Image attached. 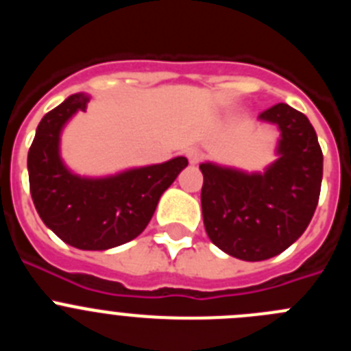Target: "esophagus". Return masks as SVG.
<instances>
[{
	"label": "esophagus",
	"instance_id": "34e87169",
	"mask_svg": "<svg viewBox=\"0 0 351 351\" xmlns=\"http://www.w3.org/2000/svg\"><path fill=\"white\" fill-rule=\"evenodd\" d=\"M186 156H188V161H190L191 165H197V163H200V160H202V151L197 147H191L186 151Z\"/></svg>",
	"mask_w": 351,
	"mask_h": 351
}]
</instances>
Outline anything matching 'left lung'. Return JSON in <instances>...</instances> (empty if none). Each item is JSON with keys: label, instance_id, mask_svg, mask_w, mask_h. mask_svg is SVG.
I'll return each mask as SVG.
<instances>
[{"label": "left lung", "instance_id": "8db88e82", "mask_svg": "<svg viewBox=\"0 0 351 351\" xmlns=\"http://www.w3.org/2000/svg\"><path fill=\"white\" fill-rule=\"evenodd\" d=\"M260 121L280 128L278 160L247 173L202 163L204 226L213 244L235 258L260 262L280 255L304 234L320 198L324 154L309 119L287 104Z\"/></svg>", "mask_w": 351, "mask_h": 351}]
</instances>
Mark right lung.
Listing matches in <instances>:
<instances>
[{"label": "right lung", "mask_w": 351, "mask_h": 351, "mask_svg": "<svg viewBox=\"0 0 351 351\" xmlns=\"http://www.w3.org/2000/svg\"><path fill=\"white\" fill-rule=\"evenodd\" d=\"M89 96L77 93L43 116L27 153L33 204L61 241L79 250L104 251L144 232L163 191L176 181L184 156L107 178H80L61 160V132L70 117L86 112Z\"/></svg>", "instance_id": "1"}]
</instances>
